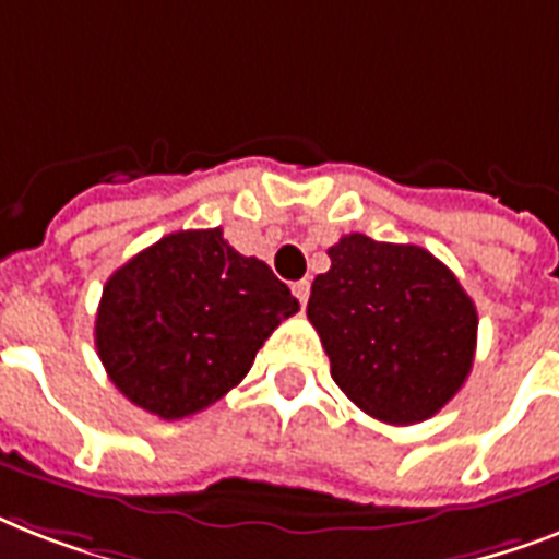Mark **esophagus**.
Segmentation results:
<instances>
[{
    "label": "esophagus",
    "instance_id": "34e87169",
    "mask_svg": "<svg viewBox=\"0 0 559 559\" xmlns=\"http://www.w3.org/2000/svg\"><path fill=\"white\" fill-rule=\"evenodd\" d=\"M293 293H296V298L301 301V305H307V296H310V281L301 278L293 284Z\"/></svg>",
    "mask_w": 559,
    "mask_h": 559
}]
</instances>
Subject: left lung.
<instances>
[{"mask_svg":"<svg viewBox=\"0 0 559 559\" xmlns=\"http://www.w3.org/2000/svg\"><path fill=\"white\" fill-rule=\"evenodd\" d=\"M328 254L331 270L316 275L307 316L333 382L382 424L438 415L476 357L473 298L420 246L345 235Z\"/></svg>","mask_w":559,"mask_h":559,"instance_id":"8db88e82","label":"left lung"}]
</instances>
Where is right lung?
I'll use <instances>...</instances> for the list:
<instances>
[{
    "label": "right lung",
    "instance_id": "1",
    "mask_svg": "<svg viewBox=\"0 0 559 559\" xmlns=\"http://www.w3.org/2000/svg\"><path fill=\"white\" fill-rule=\"evenodd\" d=\"M296 296L223 228L174 231L109 275L95 348L109 380L162 420L191 417L243 380Z\"/></svg>",
    "mask_w": 559,
    "mask_h": 559
}]
</instances>
